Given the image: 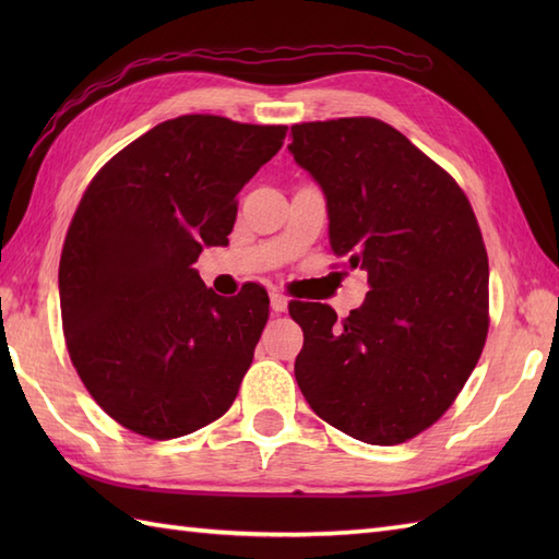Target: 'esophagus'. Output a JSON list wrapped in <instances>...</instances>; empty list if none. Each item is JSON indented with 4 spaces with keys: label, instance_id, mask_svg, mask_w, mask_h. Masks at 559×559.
<instances>
[{
    "label": "esophagus",
    "instance_id": "esophagus-1",
    "mask_svg": "<svg viewBox=\"0 0 559 559\" xmlns=\"http://www.w3.org/2000/svg\"><path fill=\"white\" fill-rule=\"evenodd\" d=\"M271 310L276 312V314H278V312H286V310H288V298H286V295L273 290V293H271Z\"/></svg>",
    "mask_w": 559,
    "mask_h": 559
}]
</instances>
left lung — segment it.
I'll return each instance as SVG.
<instances>
[{
    "instance_id": "8db88e82",
    "label": "left lung",
    "mask_w": 559,
    "mask_h": 559,
    "mask_svg": "<svg viewBox=\"0 0 559 559\" xmlns=\"http://www.w3.org/2000/svg\"><path fill=\"white\" fill-rule=\"evenodd\" d=\"M295 163L322 187L329 242L367 271L343 322L293 302L295 379L319 418L367 444H401L454 403L488 336V254L466 194L372 117L290 127Z\"/></svg>"
}]
</instances>
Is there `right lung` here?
Masks as SVG:
<instances>
[{"label": "right lung", "instance_id": "obj_1", "mask_svg": "<svg viewBox=\"0 0 559 559\" xmlns=\"http://www.w3.org/2000/svg\"><path fill=\"white\" fill-rule=\"evenodd\" d=\"M288 127L182 115L93 177L59 259L69 358L127 430L175 439L228 411L269 319L264 288H206L194 261L228 245L240 189Z\"/></svg>", "mask_w": 559, "mask_h": 559}]
</instances>
